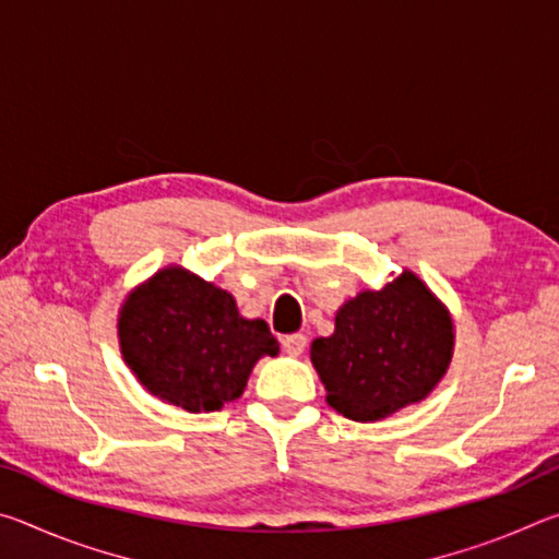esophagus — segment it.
<instances>
[{
  "mask_svg": "<svg viewBox=\"0 0 559 559\" xmlns=\"http://www.w3.org/2000/svg\"><path fill=\"white\" fill-rule=\"evenodd\" d=\"M306 335H300V333H293V335H286L281 340V345H283V349H286L288 355H293V357H298V355H302V349H306Z\"/></svg>",
  "mask_w": 559,
  "mask_h": 559,
  "instance_id": "obj_1",
  "label": "esophagus"
}]
</instances>
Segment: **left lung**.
Masks as SVG:
<instances>
[{
	"label": "left lung",
	"instance_id": "1",
	"mask_svg": "<svg viewBox=\"0 0 559 559\" xmlns=\"http://www.w3.org/2000/svg\"><path fill=\"white\" fill-rule=\"evenodd\" d=\"M451 355L449 310L412 271L349 298L337 310L335 333L310 345L328 404L362 424L427 400Z\"/></svg>",
	"mask_w": 559,
	"mask_h": 559
}]
</instances>
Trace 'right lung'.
Here are the masks:
<instances>
[{
    "instance_id": "obj_1",
    "label": "right lung",
    "mask_w": 559,
    "mask_h": 559,
    "mask_svg": "<svg viewBox=\"0 0 559 559\" xmlns=\"http://www.w3.org/2000/svg\"><path fill=\"white\" fill-rule=\"evenodd\" d=\"M118 337L140 384L192 414L239 400L253 365L278 355L263 320L241 318L231 293L182 266L157 271L128 293Z\"/></svg>"
}]
</instances>
